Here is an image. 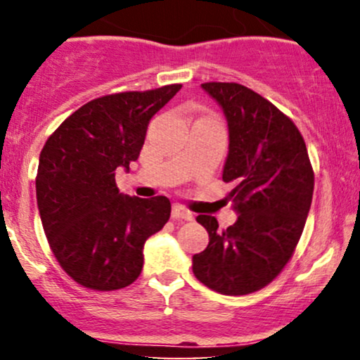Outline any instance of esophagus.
I'll return each mask as SVG.
<instances>
[{"label":"esophagus","instance_id":"esophagus-1","mask_svg":"<svg viewBox=\"0 0 360 360\" xmlns=\"http://www.w3.org/2000/svg\"><path fill=\"white\" fill-rule=\"evenodd\" d=\"M172 218H174V220H193L194 217L188 208H184L183 205L176 203L172 206Z\"/></svg>","mask_w":360,"mask_h":360}]
</instances>
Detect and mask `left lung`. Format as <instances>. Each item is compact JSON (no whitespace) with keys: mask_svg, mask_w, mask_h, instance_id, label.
<instances>
[{"mask_svg":"<svg viewBox=\"0 0 360 360\" xmlns=\"http://www.w3.org/2000/svg\"><path fill=\"white\" fill-rule=\"evenodd\" d=\"M201 88L229 123L223 181L235 184L229 200L238 218L220 232L217 218L198 214L210 243L193 255V272L221 295H249L278 278L295 254L315 174L300 130L271 101L237 82H205Z\"/></svg>","mask_w":360,"mask_h":360,"instance_id":"1","label":"left lung"}]
</instances>
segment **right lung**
Listing matches in <instances>:
<instances>
[{"instance_id":"add662e5","label":"right lung","mask_w":360,"mask_h":360,"mask_svg":"<svg viewBox=\"0 0 360 360\" xmlns=\"http://www.w3.org/2000/svg\"><path fill=\"white\" fill-rule=\"evenodd\" d=\"M181 89L106 94L86 103L47 139L37 171V205L65 274L94 291L127 288L142 272L143 243L171 217L166 196L130 198L115 171L139 159L150 118Z\"/></svg>"}]
</instances>
